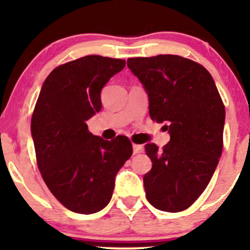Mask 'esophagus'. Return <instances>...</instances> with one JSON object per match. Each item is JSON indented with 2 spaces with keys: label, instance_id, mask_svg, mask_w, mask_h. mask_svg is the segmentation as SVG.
Returning a JSON list of instances; mask_svg holds the SVG:
<instances>
[{
  "label": "esophagus",
  "instance_id": "1",
  "mask_svg": "<svg viewBox=\"0 0 250 250\" xmlns=\"http://www.w3.org/2000/svg\"><path fill=\"white\" fill-rule=\"evenodd\" d=\"M133 151L134 154H140L143 151V146L141 145H133Z\"/></svg>",
  "mask_w": 250,
  "mask_h": 250
}]
</instances>
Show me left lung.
I'll return each mask as SVG.
<instances>
[{
    "mask_svg": "<svg viewBox=\"0 0 250 250\" xmlns=\"http://www.w3.org/2000/svg\"><path fill=\"white\" fill-rule=\"evenodd\" d=\"M127 65L149 99V115L163 123L170 141L146 145L153 167L143 177L153 207L177 213L207 188L223 148L226 110L203 65L177 55L131 57Z\"/></svg>",
    "mask_w": 250,
    "mask_h": 250,
    "instance_id": "left-lung-1",
    "label": "left lung"
}]
</instances>
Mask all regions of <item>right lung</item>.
<instances>
[{
    "instance_id": "1",
    "label": "right lung",
    "mask_w": 250,
    "mask_h": 250,
    "mask_svg": "<svg viewBox=\"0 0 250 250\" xmlns=\"http://www.w3.org/2000/svg\"><path fill=\"white\" fill-rule=\"evenodd\" d=\"M125 65V60L81 57L56 67L40 91L31 117L37 166L51 194L74 213L102 210L133 154L127 136L107 141L85 123L101 110L102 88Z\"/></svg>"
}]
</instances>
